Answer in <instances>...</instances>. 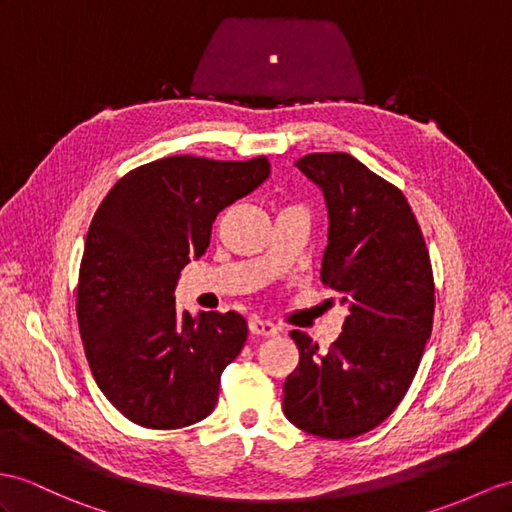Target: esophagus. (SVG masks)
<instances>
[{
	"label": "esophagus",
	"instance_id": "34e87169",
	"mask_svg": "<svg viewBox=\"0 0 512 512\" xmlns=\"http://www.w3.org/2000/svg\"><path fill=\"white\" fill-rule=\"evenodd\" d=\"M249 332H252V336H260V339H269V336L278 334V328L269 321L252 319V321H249Z\"/></svg>",
	"mask_w": 512,
	"mask_h": 512
}]
</instances>
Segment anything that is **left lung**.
<instances>
[{
  "label": "left lung",
  "instance_id": "1",
  "mask_svg": "<svg viewBox=\"0 0 512 512\" xmlns=\"http://www.w3.org/2000/svg\"><path fill=\"white\" fill-rule=\"evenodd\" d=\"M295 167L326 197L321 282L350 315L328 352L291 332L299 365L284 382L282 410L308 434L354 439L393 413L419 369L434 317L430 254L404 193L354 156L308 154Z\"/></svg>",
  "mask_w": 512,
  "mask_h": 512
}]
</instances>
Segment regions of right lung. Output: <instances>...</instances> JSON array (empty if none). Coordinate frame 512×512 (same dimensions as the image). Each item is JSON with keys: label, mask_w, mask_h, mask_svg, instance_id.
I'll list each match as a JSON object with an SVG mask.
<instances>
[{"label": "right lung", "mask_w": 512, "mask_h": 512, "mask_svg": "<svg viewBox=\"0 0 512 512\" xmlns=\"http://www.w3.org/2000/svg\"><path fill=\"white\" fill-rule=\"evenodd\" d=\"M267 156H167L128 171L86 234L76 313L84 354L108 402L136 426L206 419L221 373L247 341L245 319L176 308L180 269L210 243L223 208L269 176Z\"/></svg>", "instance_id": "1"}]
</instances>
